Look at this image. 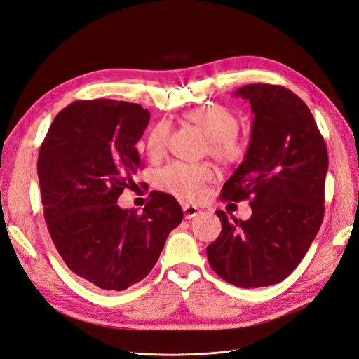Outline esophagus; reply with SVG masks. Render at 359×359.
Here are the masks:
<instances>
[{
	"mask_svg": "<svg viewBox=\"0 0 359 359\" xmlns=\"http://www.w3.org/2000/svg\"><path fill=\"white\" fill-rule=\"evenodd\" d=\"M182 211H184V217H186V219H193V217H196V215L201 214V210L198 208V206L189 205V203L182 205Z\"/></svg>",
	"mask_w": 359,
	"mask_h": 359,
	"instance_id": "34e87169",
	"label": "esophagus"
}]
</instances>
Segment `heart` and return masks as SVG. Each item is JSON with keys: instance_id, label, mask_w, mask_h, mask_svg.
Masks as SVG:
<instances>
[{"instance_id": "obj_1", "label": "heart", "mask_w": 359, "mask_h": 359, "mask_svg": "<svg viewBox=\"0 0 359 359\" xmlns=\"http://www.w3.org/2000/svg\"><path fill=\"white\" fill-rule=\"evenodd\" d=\"M187 121L196 126L208 137L210 154L222 163H235L244 156V144L238 137L240 118L220 104L201 106L186 114ZM169 126L161 121L149 130L145 139V153L158 160L166 151ZM214 178L208 165L173 161L157 173V186L182 201H198L203 196L206 184Z\"/></svg>"}]
</instances>
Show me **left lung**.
I'll return each mask as SVG.
<instances>
[{
  "label": "left lung",
  "mask_w": 359,
  "mask_h": 359,
  "mask_svg": "<svg viewBox=\"0 0 359 359\" xmlns=\"http://www.w3.org/2000/svg\"><path fill=\"white\" fill-rule=\"evenodd\" d=\"M233 94L250 102L255 118L244 160L220 198L252 199V217L217 211L222 233L206 256L227 283L264 287L285 280L319 232L328 153L307 104L285 86L253 83Z\"/></svg>",
  "instance_id": "left-lung-1"
}]
</instances>
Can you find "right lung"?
Here are the masks:
<instances>
[{"label": "right lung", "mask_w": 359, "mask_h": 359, "mask_svg": "<svg viewBox=\"0 0 359 359\" xmlns=\"http://www.w3.org/2000/svg\"><path fill=\"white\" fill-rule=\"evenodd\" d=\"M149 123L140 104L78 100L55 116L37 160L48 231L76 276L106 290H124L153 269L182 210L168 193L151 191L142 212L118 198L135 187L136 149Z\"/></svg>", "instance_id": "obj_1"}]
</instances>
